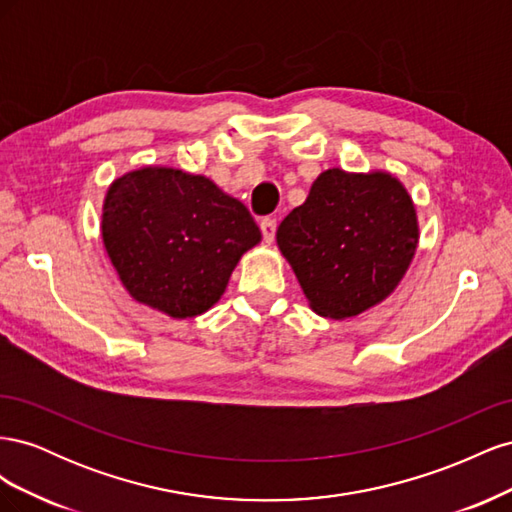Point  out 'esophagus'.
<instances>
[{
	"label": "esophagus",
	"instance_id": "1",
	"mask_svg": "<svg viewBox=\"0 0 512 512\" xmlns=\"http://www.w3.org/2000/svg\"><path fill=\"white\" fill-rule=\"evenodd\" d=\"M260 230H262V239H265L267 243H271L273 237H275V230H277V220L275 218L260 220Z\"/></svg>",
	"mask_w": 512,
	"mask_h": 512
}]
</instances>
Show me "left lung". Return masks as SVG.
Returning a JSON list of instances; mask_svg holds the SVG:
<instances>
[{
  "label": "left lung",
  "mask_w": 512,
  "mask_h": 512,
  "mask_svg": "<svg viewBox=\"0 0 512 512\" xmlns=\"http://www.w3.org/2000/svg\"><path fill=\"white\" fill-rule=\"evenodd\" d=\"M416 243L412 198L386 173L324 170L305 203L277 228V245L309 305L335 320L389 297L408 271Z\"/></svg>",
  "instance_id": "obj_1"
}]
</instances>
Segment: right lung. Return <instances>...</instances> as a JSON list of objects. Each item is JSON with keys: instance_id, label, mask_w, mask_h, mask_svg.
<instances>
[{"instance_id": "add662e5", "label": "right lung", "mask_w": 512, "mask_h": 512, "mask_svg": "<svg viewBox=\"0 0 512 512\" xmlns=\"http://www.w3.org/2000/svg\"><path fill=\"white\" fill-rule=\"evenodd\" d=\"M102 239L136 301L192 318L222 297L260 230L245 205L211 179L149 166L108 188Z\"/></svg>"}]
</instances>
